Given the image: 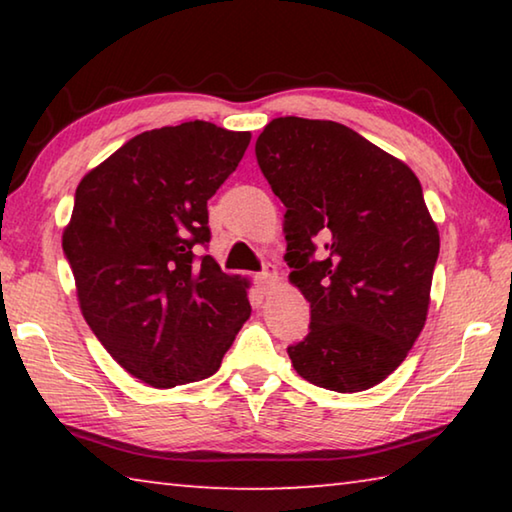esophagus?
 Wrapping results in <instances>:
<instances>
[{"mask_svg": "<svg viewBox=\"0 0 512 512\" xmlns=\"http://www.w3.org/2000/svg\"><path fill=\"white\" fill-rule=\"evenodd\" d=\"M255 280H257V287L262 289V291H268V289H271L273 284L277 282V271H275V266L268 264L262 273H257Z\"/></svg>", "mask_w": 512, "mask_h": 512, "instance_id": "1", "label": "esophagus"}]
</instances>
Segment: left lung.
<instances>
[{
  "mask_svg": "<svg viewBox=\"0 0 512 512\" xmlns=\"http://www.w3.org/2000/svg\"><path fill=\"white\" fill-rule=\"evenodd\" d=\"M255 155L287 207L284 259L311 307L309 334L287 348L293 368L327 391H366L427 320L440 237L420 180L336 121L273 119Z\"/></svg>",
  "mask_w": 512,
  "mask_h": 512,
  "instance_id": "1",
  "label": "left lung"
}]
</instances>
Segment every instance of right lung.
<instances>
[{
	"label": "right lung",
	"mask_w": 512,
	"mask_h": 512,
	"mask_svg": "<svg viewBox=\"0 0 512 512\" xmlns=\"http://www.w3.org/2000/svg\"><path fill=\"white\" fill-rule=\"evenodd\" d=\"M250 133L185 121L128 140L76 187L63 250L83 318L121 368L153 388L214 375L250 316L246 280L210 244L207 201Z\"/></svg>",
	"instance_id": "right-lung-1"
}]
</instances>
